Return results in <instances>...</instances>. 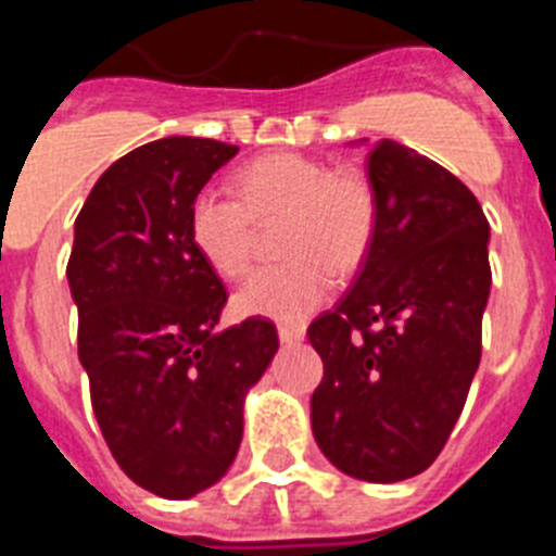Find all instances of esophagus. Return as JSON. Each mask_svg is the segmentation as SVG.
Here are the masks:
<instances>
[{
	"label": "esophagus",
	"instance_id": "1",
	"mask_svg": "<svg viewBox=\"0 0 556 556\" xmlns=\"http://www.w3.org/2000/svg\"><path fill=\"white\" fill-rule=\"evenodd\" d=\"M278 337H281V342H287V345H298V342H303V337H306V328H303V326H281V328H278Z\"/></svg>",
	"mask_w": 556,
	"mask_h": 556
}]
</instances>
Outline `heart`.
Wrapping results in <instances>:
<instances>
[{
  "label": "heart",
  "mask_w": 556,
  "mask_h": 556,
  "mask_svg": "<svg viewBox=\"0 0 556 556\" xmlns=\"http://www.w3.org/2000/svg\"><path fill=\"white\" fill-rule=\"evenodd\" d=\"M236 201L217 189L191 200L189 236L219 278H242L253 262L255 225L287 219L281 253L287 262L258 269L233 298L242 317L301 323L326 301L333 273L351 275L365 262L376 233V194L356 172L298 152L250 161L233 178Z\"/></svg>",
  "instance_id": "b5f03b06"
}]
</instances>
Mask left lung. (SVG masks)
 Returning a JSON list of instances; mask_svg holds the SVG:
<instances>
[{
	"label": "left lung",
	"instance_id": "8db88e82",
	"mask_svg": "<svg viewBox=\"0 0 556 556\" xmlns=\"http://www.w3.org/2000/svg\"><path fill=\"white\" fill-rule=\"evenodd\" d=\"M376 233L351 292L308 326L323 358L312 431L353 479L424 473L448 443L481 358L490 225L473 191L420 152L367 155Z\"/></svg>",
	"mask_w": 556,
	"mask_h": 556
}]
</instances>
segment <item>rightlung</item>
Wrapping results in <instances>:
<instances>
[{"label": "right lung", "mask_w": 556, "mask_h": 556, "mask_svg": "<svg viewBox=\"0 0 556 556\" xmlns=\"http://www.w3.org/2000/svg\"><path fill=\"white\" fill-rule=\"evenodd\" d=\"M239 147L169 136L113 161L75 219L77 353L113 459L161 498L217 484L244 395L278 351L267 317L214 331L228 292L189 236L200 189Z\"/></svg>", "instance_id": "obj_1"}]
</instances>
